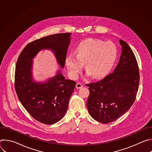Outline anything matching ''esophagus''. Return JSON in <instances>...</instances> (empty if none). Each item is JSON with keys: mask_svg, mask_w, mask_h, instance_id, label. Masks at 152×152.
<instances>
[{"mask_svg": "<svg viewBox=\"0 0 152 152\" xmlns=\"http://www.w3.org/2000/svg\"><path fill=\"white\" fill-rule=\"evenodd\" d=\"M82 86H83V85H82V83H79V82L77 83L76 85V88H77V89L81 88L82 87Z\"/></svg>", "mask_w": 152, "mask_h": 152, "instance_id": "obj_1", "label": "esophagus"}]
</instances>
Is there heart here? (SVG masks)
Wrapping results in <instances>:
<instances>
[{
	"label": "heart",
	"mask_w": 152,
	"mask_h": 152,
	"mask_svg": "<svg viewBox=\"0 0 152 152\" xmlns=\"http://www.w3.org/2000/svg\"><path fill=\"white\" fill-rule=\"evenodd\" d=\"M76 55H67L65 64L70 76L77 79L86 64L87 76L102 78L113 70L118 56L116 45L111 41L87 38L80 41L75 49Z\"/></svg>",
	"instance_id": "b5f03b06"
}]
</instances>
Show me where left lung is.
I'll return each mask as SVG.
<instances>
[{"instance_id": "left-lung-1", "label": "left lung", "mask_w": 152, "mask_h": 152, "mask_svg": "<svg viewBox=\"0 0 152 152\" xmlns=\"http://www.w3.org/2000/svg\"><path fill=\"white\" fill-rule=\"evenodd\" d=\"M121 55L114 73L90 84L86 102L90 115L107 124L123 115L134 104L140 83L138 64L131 48L120 39Z\"/></svg>"}]
</instances>
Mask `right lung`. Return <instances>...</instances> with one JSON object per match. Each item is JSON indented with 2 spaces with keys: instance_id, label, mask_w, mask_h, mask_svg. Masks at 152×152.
Here are the masks:
<instances>
[{
  "instance_id": "add662e5",
  "label": "right lung",
  "mask_w": 152,
  "mask_h": 152,
  "mask_svg": "<svg viewBox=\"0 0 152 152\" xmlns=\"http://www.w3.org/2000/svg\"><path fill=\"white\" fill-rule=\"evenodd\" d=\"M71 35V33L56 34L35 40L24 48L18 58L15 72L17 96L26 111L40 123L53 124L64 117L76 83L65 79L59 69L46 80H35L33 59L40 51L49 50L63 69Z\"/></svg>"
}]
</instances>
